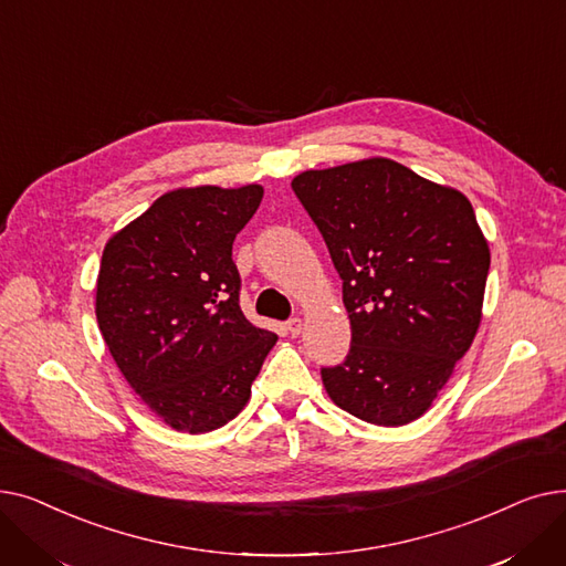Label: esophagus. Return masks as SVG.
<instances>
[{
  "label": "esophagus",
  "instance_id": "34e87169",
  "mask_svg": "<svg viewBox=\"0 0 566 566\" xmlns=\"http://www.w3.org/2000/svg\"><path fill=\"white\" fill-rule=\"evenodd\" d=\"M284 328H286V333H289L291 337H298V335L303 333V318H298V316H295V318H289Z\"/></svg>",
  "mask_w": 566,
  "mask_h": 566
}]
</instances>
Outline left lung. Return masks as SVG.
I'll list each match as a JSON object with an SVG mask.
<instances>
[{
    "label": "left lung",
    "mask_w": 566,
    "mask_h": 566,
    "mask_svg": "<svg viewBox=\"0 0 566 566\" xmlns=\"http://www.w3.org/2000/svg\"><path fill=\"white\" fill-rule=\"evenodd\" d=\"M344 280L350 350L321 369L346 412L403 427L431 408L482 323L491 250L472 203L390 158L291 181Z\"/></svg>",
    "instance_id": "left-lung-1"
}]
</instances>
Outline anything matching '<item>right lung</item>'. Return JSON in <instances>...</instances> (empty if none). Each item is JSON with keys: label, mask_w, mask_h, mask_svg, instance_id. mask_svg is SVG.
Masks as SVG:
<instances>
[{"label": "right lung", "mask_w": 566, "mask_h": 566, "mask_svg": "<svg viewBox=\"0 0 566 566\" xmlns=\"http://www.w3.org/2000/svg\"><path fill=\"white\" fill-rule=\"evenodd\" d=\"M261 197L259 184L176 188L103 250L101 335L133 392L176 431L208 433L233 420L277 342L241 312L231 259Z\"/></svg>", "instance_id": "obj_1"}]
</instances>
